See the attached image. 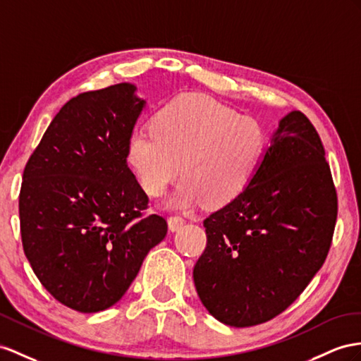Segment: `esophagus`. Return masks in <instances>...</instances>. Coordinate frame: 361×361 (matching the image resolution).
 Listing matches in <instances>:
<instances>
[{"mask_svg":"<svg viewBox=\"0 0 361 361\" xmlns=\"http://www.w3.org/2000/svg\"><path fill=\"white\" fill-rule=\"evenodd\" d=\"M183 224H184V219L181 216H171L168 219V226L171 232H177V230L183 227Z\"/></svg>","mask_w":361,"mask_h":361,"instance_id":"esophagus-1","label":"esophagus"}]
</instances>
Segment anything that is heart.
Wrapping results in <instances>:
<instances>
[{"label":"heart","instance_id":"1","mask_svg":"<svg viewBox=\"0 0 361 361\" xmlns=\"http://www.w3.org/2000/svg\"><path fill=\"white\" fill-rule=\"evenodd\" d=\"M265 147L259 122L201 94L171 100L157 111L151 131L129 135L126 159L149 197L164 195L177 180L180 186L166 207L188 210L204 201L226 206L250 183Z\"/></svg>","mask_w":361,"mask_h":361}]
</instances>
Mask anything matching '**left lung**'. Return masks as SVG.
<instances>
[{
	"mask_svg": "<svg viewBox=\"0 0 361 361\" xmlns=\"http://www.w3.org/2000/svg\"><path fill=\"white\" fill-rule=\"evenodd\" d=\"M336 219L320 137L307 116L291 111L244 192L204 219L207 247L193 269L200 300L228 326L271 320L322 269Z\"/></svg>",
	"mask_w": 361,
	"mask_h": 361,
	"instance_id": "obj_1",
	"label": "left lung"
}]
</instances>
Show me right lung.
Here are the masks:
<instances>
[{"label":"right lung","mask_w":361,"mask_h":361,"mask_svg":"<svg viewBox=\"0 0 361 361\" xmlns=\"http://www.w3.org/2000/svg\"><path fill=\"white\" fill-rule=\"evenodd\" d=\"M128 82L73 97L25 164L20 193L24 253L54 299L79 312L113 307L168 224L142 218L147 195L126 147L146 100Z\"/></svg>","instance_id":"right-lung-1"}]
</instances>
